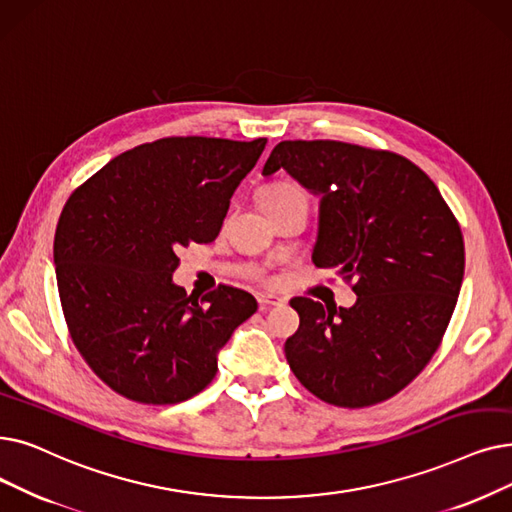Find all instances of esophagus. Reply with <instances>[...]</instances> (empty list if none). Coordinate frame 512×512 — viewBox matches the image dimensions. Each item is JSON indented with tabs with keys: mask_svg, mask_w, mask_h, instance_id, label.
<instances>
[{
	"mask_svg": "<svg viewBox=\"0 0 512 512\" xmlns=\"http://www.w3.org/2000/svg\"><path fill=\"white\" fill-rule=\"evenodd\" d=\"M257 301L261 307H274V305H282L284 299L272 293H257Z\"/></svg>",
	"mask_w": 512,
	"mask_h": 512,
	"instance_id": "obj_1",
	"label": "esophagus"
}]
</instances>
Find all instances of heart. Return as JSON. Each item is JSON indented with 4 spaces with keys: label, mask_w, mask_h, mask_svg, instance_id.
I'll return each instance as SVG.
<instances>
[{
    "label": "heart",
    "mask_w": 512,
    "mask_h": 512,
    "mask_svg": "<svg viewBox=\"0 0 512 512\" xmlns=\"http://www.w3.org/2000/svg\"><path fill=\"white\" fill-rule=\"evenodd\" d=\"M288 194H305L299 186L295 184H276L272 188H268L263 192V201H270V198H280V196H288Z\"/></svg>",
    "instance_id": "b5f03b06"
}]
</instances>
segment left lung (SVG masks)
<instances>
[{
    "mask_svg": "<svg viewBox=\"0 0 512 512\" xmlns=\"http://www.w3.org/2000/svg\"><path fill=\"white\" fill-rule=\"evenodd\" d=\"M320 196L311 261L353 280L351 307L295 297L286 362L322 402L364 408L402 391L429 364L464 276L454 213L429 175L389 150L335 140L280 142L263 165Z\"/></svg>",
    "mask_w": 512,
    "mask_h": 512,
    "instance_id": "8db88e82",
    "label": "left lung"
}]
</instances>
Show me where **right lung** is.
<instances>
[{
    "label": "right lung",
    "mask_w": 512,
    "mask_h": 512,
    "mask_svg": "<svg viewBox=\"0 0 512 512\" xmlns=\"http://www.w3.org/2000/svg\"><path fill=\"white\" fill-rule=\"evenodd\" d=\"M265 138H163L131 148L66 201L54 236L56 282L79 353L119 395L167 406L201 393L217 353L257 311L221 284L205 297L173 282L177 251L211 242Z\"/></svg>",
    "instance_id": "1"
}]
</instances>
